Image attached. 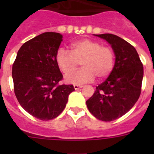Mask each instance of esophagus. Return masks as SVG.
Segmentation results:
<instances>
[{
	"label": "esophagus",
	"instance_id": "34e87169",
	"mask_svg": "<svg viewBox=\"0 0 154 154\" xmlns=\"http://www.w3.org/2000/svg\"><path fill=\"white\" fill-rule=\"evenodd\" d=\"M82 87V85H74L75 89H81Z\"/></svg>",
	"mask_w": 154,
	"mask_h": 154
}]
</instances>
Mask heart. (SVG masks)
Segmentation results:
<instances>
[{
  "mask_svg": "<svg viewBox=\"0 0 154 154\" xmlns=\"http://www.w3.org/2000/svg\"><path fill=\"white\" fill-rule=\"evenodd\" d=\"M58 69L68 74L79 63L82 69L65 76V81L72 84H82L92 81L95 76L101 80L112 72L115 64V52L110 46L102 45L92 39H83L70 45V52L59 48L55 55Z\"/></svg>",
  "mask_w": 154,
  "mask_h": 154,
  "instance_id": "heart-1",
  "label": "heart"
}]
</instances>
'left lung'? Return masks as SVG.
<instances>
[{"label":"left lung","instance_id":"8db88e82","mask_svg":"<svg viewBox=\"0 0 154 154\" xmlns=\"http://www.w3.org/2000/svg\"><path fill=\"white\" fill-rule=\"evenodd\" d=\"M111 45L116 55L112 72L96 86L86 101L89 112L105 122L115 120L128 112L141 93L143 67L135 48L112 34L96 35Z\"/></svg>","mask_w":154,"mask_h":154}]
</instances>
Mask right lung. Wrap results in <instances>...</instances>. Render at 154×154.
<instances>
[{
  "label": "right lung",
  "mask_w": 154,
  "mask_h": 154,
  "mask_svg": "<svg viewBox=\"0 0 154 154\" xmlns=\"http://www.w3.org/2000/svg\"><path fill=\"white\" fill-rule=\"evenodd\" d=\"M62 41L56 32H45L24 43L12 65L14 91L25 111L41 120L60 115L72 85H59L63 75L55 55Z\"/></svg>",
  "instance_id": "1"
}]
</instances>
